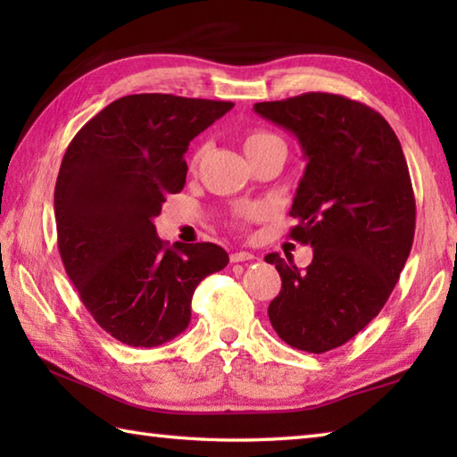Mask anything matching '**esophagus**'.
Listing matches in <instances>:
<instances>
[{
	"instance_id": "esophagus-1",
	"label": "esophagus",
	"mask_w": 457,
	"mask_h": 457,
	"mask_svg": "<svg viewBox=\"0 0 457 457\" xmlns=\"http://www.w3.org/2000/svg\"><path fill=\"white\" fill-rule=\"evenodd\" d=\"M251 259H255V255L249 253V251H236V253L229 255L231 263H244V261H251Z\"/></svg>"
}]
</instances>
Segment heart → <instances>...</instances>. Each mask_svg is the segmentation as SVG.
Instances as JSON below:
<instances>
[{
	"mask_svg": "<svg viewBox=\"0 0 457 457\" xmlns=\"http://www.w3.org/2000/svg\"><path fill=\"white\" fill-rule=\"evenodd\" d=\"M273 149H285L287 151L285 141L280 139L277 133H270V131H265V129H255V131H249L245 135L244 151H245L249 161H255L257 157H261V154H265V153L273 151ZM204 151H206L204 147L196 149V153H194V157H192V164H196L204 157ZM261 213H263V210H261L259 206H247V208L239 212V218L249 221V220L261 218Z\"/></svg>",
	"mask_w": 457,
	"mask_h": 457,
	"instance_id": "1",
	"label": "heart"
}]
</instances>
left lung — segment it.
I'll return each instance as SVG.
<instances>
[{"mask_svg":"<svg viewBox=\"0 0 457 457\" xmlns=\"http://www.w3.org/2000/svg\"><path fill=\"white\" fill-rule=\"evenodd\" d=\"M253 110L304 153L290 237L314 249L306 269L265 257L283 280L269 320L288 345L324 353L361 332L401 277L416 226L409 167L391 125L361 102L308 92Z\"/></svg>","mask_w":457,"mask_h":457,"instance_id":"8db88e82","label":"left lung"}]
</instances>
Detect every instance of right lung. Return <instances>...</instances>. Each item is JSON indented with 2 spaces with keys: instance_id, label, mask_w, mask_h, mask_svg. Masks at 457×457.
I'll return each mask as SVG.
<instances>
[{
  "instance_id": "add662e5",
  "label": "right lung",
  "mask_w": 457,
  "mask_h": 457,
  "mask_svg": "<svg viewBox=\"0 0 457 457\" xmlns=\"http://www.w3.org/2000/svg\"><path fill=\"white\" fill-rule=\"evenodd\" d=\"M231 108L123 96L68 145L54 187L58 251L84 306L121 344L157 347L182 334L200 280L228 265L216 244L169 247L154 218L184 188L190 141Z\"/></svg>"
}]
</instances>
